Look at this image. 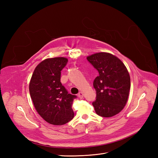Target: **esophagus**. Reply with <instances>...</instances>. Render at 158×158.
Instances as JSON below:
<instances>
[{
	"mask_svg": "<svg viewBox=\"0 0 158 158\" xmlns=\"http://www.w3.org/2000/svg\"><path fill=\"white\" fill-rule=\"evenodd\" d=\"M78 96H79V98H83V92H80L79 93V94H78Z\"/></svg>",
	"mask_w": 158,
	"mask_h": 158,
	"instance_id": "1",
	"label": "esophagus"
}]
</instances>
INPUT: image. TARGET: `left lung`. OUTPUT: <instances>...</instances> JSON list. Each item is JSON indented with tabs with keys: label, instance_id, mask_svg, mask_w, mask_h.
I'll return each instance as SVG.
<instances>
[{
	"label": "left lung",
	"instance_id": "obj_1",
	"mask_svg": "<svg viewBox=\"0 0 158 158\" xmlns=\"http://www.w3.org/2000/svg\"><path fill=\"white\" fill-rule=\"evenodd\" d=\"M87 60L98 70L93 83L96 99L92 102L97 115L110 117L118 114L126 105L130 89V77L126 66L111 53H96Z\"/></svg>",
	"mask_w": 158,
	"mask_h": 158
}]
</instances>
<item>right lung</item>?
<instances>
[{
	"instance_id": "add662e5",
	"label": "right lung",
	"mask_w": 158,
	"mask_h": 158,
	"mask_svg": "<svg viewBox=\"0 0 158 158\" xmlns=\"http://www.w3.org/2000/svg\"><path fill=\"white\" fill-rule=\"evenodd\" d=\"M68 62L64 57L48 58L36 66L29 84L35 109L52 125H64L72 120V105L76 96L69 94L60 82L61 70Z\"/></svg>"
}]
</instances>
